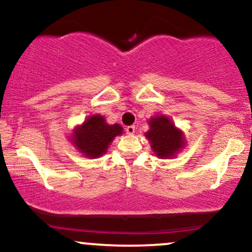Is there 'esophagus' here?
Segmentation results:
<instances>
[{
	"instance_id": "obj_1",
	"label": "esophagus",
	"mask_w": 252,
	"mask_h": 252,
	"mask_svg": "<svg viewBox=\"0 0 252 252\" xmlns=\"http://www.w3.org/2000/svg\"><path fill=\"white\" fill-rule=\"evenodd\" d=\"M135 126H128L126 128V134H129V135H131V134H134L135 132Z\"/></svg>"
}]
</instances>
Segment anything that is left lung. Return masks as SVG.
I'll return each mask as SVG.
<instances>
[{"label":"left lung","instance_id":"obj_1","mask_svg":"<svg viewBox=\"0 0 252 252\" xmlns=\"http://www.w3.org/2000/svg\"><path fill=\"white\" fill-rule=\"evenodd\" d=\"M150 130L147 138L152 143L155 154L160 158H170L184 146V136L175 128L172 121L164 116H158L149 121Z\"/></svg>","mask_w":252,"mask_h":252}]
</instances>
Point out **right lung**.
<instances>
[{
    "label": "right lung",
    "instance_id": "add662e5",
    "mask_svg": "<svg viewBox=\"0 0 252 252\" xmlns=\"http://www.w3.org/2000/svg\"><path fill=\"white\" fill-rule=\"evenodd\" d=\"M122 130L118 124L109 126L104 117L94 115L76 130L74 144L85 156L98 158L106 152L108 146L117 135L122 134Z\"/></svg>",
    "mask_w": 252,
    "mask_h": 252
}]
</instances>
